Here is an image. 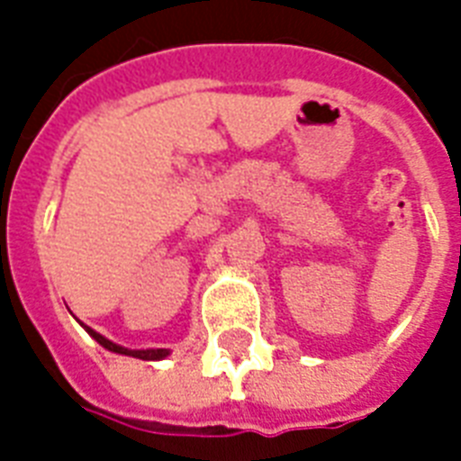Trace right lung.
I'll return each mask as SVG.
<instances>
[{
    "label": "right lung",
    "instance_id": "obj_1",
    "mask_svg": "<svg viewBox=\"0 0 461 461\" xmlns=\"http://www.w3.org/2000/svg\"><path fill=\"white\" fill-rule=\"evenodd\" d=\"M83 325V322H81ZM86 328V332H88L93 339H95L97 344H103L104 349L114 351V354H124V357H133V358H143V361H159V358L169 357V351L167 349H126V347H119V344L110 342L107 337H103L100 332H95L93 328H88V325H83Z\"/></svg>",
    "mask_w": 461,
    "mask_h": 461
}]
</instances>
